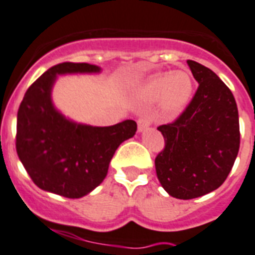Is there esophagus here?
Here are the masks:
<instances>
[{
	"mask_svg": "<svg viewBox=\"0 0 255 255\" xmlns=\"http://www.w3.org/2000/svg\"><path fill=\"white\" fill-rule=\"evenodd\" d=\"M150 124H152V118L148 117V115H144L137 121V126H138V132H144L145 129H148L150 127Z\"/></svg>",
	"mask_w": 255,
	"mask_h": 255,
	"instance_id": "34e87169",
	"label": "esophagus"
}]
</instances>
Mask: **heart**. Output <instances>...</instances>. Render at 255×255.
Instances as JSON below:
<instances>
[{
	"label": "heart",
	"instance_id": "heart-1",
	"mask_svg": "<svg viewBox=\"0 0 255 255\" xmlns=\"http://www.w3.org/2000/svg\"><path fill=\"white\" fill-rule=\"evenodd\" d=\"M194 82L186 72L171 74H157L140 88V94L146 101L161 99V105L167 111L183 109L191 99Z\"/></svg>",
	"mask_w": 255,
	"mask_h": 255
}]
</instances>
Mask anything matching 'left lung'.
<instances>
[{
    "instance_id": "8db88e82",
    "label": "left lung",
    "mask_w": 255,
    "mask_h": 255,
    "mask_svg": "<svg viewBox=\"0 0 255 255\" xmlns=\"http://www.w3.org/2000/svg\"><path fill=\"white\" fill-rule=\"evenodd\" d=\"M198 90L173 123L157 128L165 148L157 154V178L177 199H194L220 187L240 149L239 110L227 85L210 68L187 60Z\"/></svg>"
}]
</instances>
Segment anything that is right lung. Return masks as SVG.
<instances>
[{
	"mask_svg": "<svg viewBox=\"0 0 255 255\" xmlns=\"http://www.w3.org/2000/svg\"><path fill=\"white\" fill-rule=\"evenodd\" d=\"M88 63L49 68L27 89L16 117V153L32 182L44 191L69 199L88 195L106 178L122 142L137 129L128 119L110 127L72 122L55 109L52 88L59 74L99 73Z\"/></svg>",
	"mask_w": 255,
	"mask_h": 255,
	"instance_id": "right-lung-1",
	"label": "right lung"
}]
</instances>
